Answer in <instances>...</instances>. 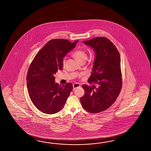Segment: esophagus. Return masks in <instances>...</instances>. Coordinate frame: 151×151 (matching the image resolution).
<instances>
[{
    "instance_id": "34e87169",
    "label": "esophagus",
    "mask_w": 151,
    "mask_h": 151,
    "mask_svg": "<svg viewBox=\"0 0 151 151\" xmlns=\"http://www.w3.org/2000/svg\"><path fill=\"white\" fill-rule=\"evenodd\" d=\"M80 84L78 83H74L73 85V90H76L78 87H80Z\"/></svg>"
}]
</instances>
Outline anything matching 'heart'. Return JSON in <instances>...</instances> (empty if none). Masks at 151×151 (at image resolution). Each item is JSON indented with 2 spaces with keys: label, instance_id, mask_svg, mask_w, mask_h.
Returning <instances> with one entry per match:
<instances>
[{
  "label": "heart",
  "instance_id": "1",
  "mask_svg": "<svg viewBox=\"0 0 151 151\" xmlns=\"http://www.w3.org/2000/svg\"><path fill=\"white\" fill-rule=\"evenodd\" d=\"M72 55L73 57L79 63L86 61L87 58L86 53L82 50H78L74 51ZM65 59H64L63 60V64L65 65Z\"/></svg>",
  "mask_w": 151,
  "mask_h": 151
}]
</instances>
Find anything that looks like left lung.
<instances>
[{"label":"left lung","instance_id":"8db88e82","mask_svg":"<svg viewBox=\"0 0 151 151\" xmlns=\"http://www.w3.org/2000/svg\"><path fill=\"white\" fill-rule=\"evenodd\" d=\"M83 42L93 48L95 59L88 83L83 85L85 94L80 102L84 109L97 113L109 109L116 101L122 85L120 57L117 48L109 39L96 37Z\"/></svg>","mask_w":151,"mask_h":151}]
</instances>
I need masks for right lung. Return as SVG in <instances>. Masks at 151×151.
I'll return each instance as SVG.
<instances>
[{"label": "right lung", "instance_id": "obj_1", "mask_svg": "<svg viewBox=\"0 0 151 151\" xmlns=\"http://www.w3.org/2000/svg\"><path fill=\"white\" fill-rule=\"evenodd\" d=\"M78 42L51 40L33 60L26 77L27 87L32 103L42 112L55 114L64 108L73 85L71 83L59 85L55 83L54 76L63 69L64 57Z\"/></svg>", "mask_w": 151, "mask_h": 151}]
</instances>
